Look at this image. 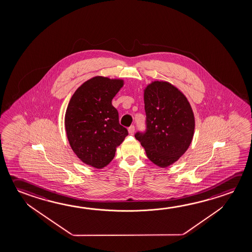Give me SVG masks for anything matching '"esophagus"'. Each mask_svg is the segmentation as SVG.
<instances>
[{
	"instance_id": "esophagus-1",
	"label": "esophagus",
	"mask_w": 252,
	"mask_h": 252,
	"mask_svg": "<svg viewBox=\"0 0 252 252\" xmlns=\"http://www.w3.org/2000/svg\"><path fill=\"white\" fill-rule=\"evenodd\" d=\"M134 131H135V126H131L130 127L128 128V132H129V134H131V135H132V134L134 133Z\"/></svg>"
}]
</instances>
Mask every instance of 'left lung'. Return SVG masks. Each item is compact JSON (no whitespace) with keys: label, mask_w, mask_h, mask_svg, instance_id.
I'll use <instances>...</instances> for the list:
<instances>
[{"label":"left lung","mask_w":252,"mask_h":252,"mask_svg":"<svg viewBox=\"0 0 252 252\" xmlns=\"http://www.w3.org/2000/svg\"><path fill=\"white\" fill-rule=\"evenodd\" d=\"M147 129L135 133L147 157L156 165H171L192 140L195 120L186 95L168 82L156 81L144 91Z\"/></svg>","instance_id":"1"}]
</instances>
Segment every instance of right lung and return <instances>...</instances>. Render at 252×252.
Masks as SVG:
<instances>
[{
    "label": "right lung",
    "instance_id": "1",
    "mask_svg": "<svg viewBox=\"0 0 252 252\" xmlns=\"http://www.w3.org/2000/svg\"><path fill=\"white\" fill-rule=\"evenodd\" d=\"M123 85L121 79L95 76L79 87L68 103L65 114L67 140L87 165L95 169L108 165L128 135L112 103Z\"/></svg>",
    "mask_w": 252,
    "mask_h": 252
}]
</instances>
